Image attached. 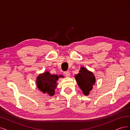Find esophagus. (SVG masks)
<instances>
[{
  "mask_svg": "<svg viewBox=\"0 0 130 130\" xmlns=\"http://www.w3.org/2000/svg\"><path fill=\"white\" fill-rule=\"evenodd\" d=\"M64 75L66 76V77H69L70 76V73L69 72H64Z\"/></svg>",
  "mask_w": 130,
  "mask_h": 130,
  "instance_id": "obj_1",
  "label": "esophagus"
}]
</instances>
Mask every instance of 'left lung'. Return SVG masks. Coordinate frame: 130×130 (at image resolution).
Masks as SVG:
<instances>
[{
	"label": "left lung",
	"mask_w": 130,
	"mask_h": 130,
	"mask_svg": "<svg viewBox=\"0 0 130 130\" xmlns=\"http://www.w3.org/2000/svg\"><path fill=\"white\" fill-rule=\"evenodd\" d=\"M75 78L84 95H88L96 82L94 74L87 68L81 67L79 73L75 75Z\"/></svg>",
	"instance_id": "8db88e82"
}]
</instances>
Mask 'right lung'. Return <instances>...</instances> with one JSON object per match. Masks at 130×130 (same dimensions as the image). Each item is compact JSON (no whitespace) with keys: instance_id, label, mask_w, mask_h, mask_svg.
<instances>
[{"instance_id":"right-lung-1","label":"right lung","mask_w":130,"mask_h":130,"mask_svg":"<svg viewBox=\"0 0 130 130\" xmlns=\"http://www.w3.org/2000/svg\"><path fill=\"white\" fill-rule=\"evenodd\" d=\"M62 75L52 74L49 72L40 74L36 78V85L39 90L43 93H47L49 96H53L57 87L58 78Z\"/></svg>"}]
</instances>
